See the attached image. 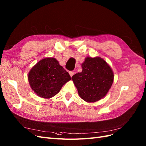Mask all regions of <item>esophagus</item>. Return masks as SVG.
<instances>
[{
  "instance_id": "esophagus-1",
  "label": "esophagus",
  "mask_w": 146,
  "mask_h": 146,
  "mask_svg": "<svg viewBox=\"0 0 146 146\" xmlns=\"http://www.w3.org/2000/svg\"><path fill=\"white\" fill-rule=\"evenodd\" d=\"M69 74H70V76H71V77H72V76L74 75V72H69Z\"/></svg>"
}]
</instances>
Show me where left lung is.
<instances>
[{"mask_svg": "<svg viewBox=\"0 0 146 146\" xmlns=\"http://www.w3.org/2000/svg\"><path fill=\"white\" fill-rule=\"evenodd\" d=\"M81 73L72 79L80 97L88 103L96 102L108 94L114 81V73L109 64L100 57H86Z\"/></svg>", "mask_w": 146, "mask_h": 146, "instance_id": "obj_1", "label": "left lung"}]
</instances>
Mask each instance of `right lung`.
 Here are the masks:
<instances>
[{
	"label": "right lung",
	"mask_w": 146,
	"mask_h": 146,
	"mask_svg": "<svg viewBox=\"0 0 146 146\" xmlns=\"http://www.w3.org/2000/svg\"><path fill=\"white\" fill-rule=\"evenodd\" d=\"M71 80L69 73L54 57L40 60L28 74L32 89L38 97L47 99L55 96L62 86Z\"/></svg>",
	"instance_id": "add662e5"
}]
</instances>
